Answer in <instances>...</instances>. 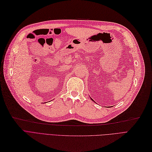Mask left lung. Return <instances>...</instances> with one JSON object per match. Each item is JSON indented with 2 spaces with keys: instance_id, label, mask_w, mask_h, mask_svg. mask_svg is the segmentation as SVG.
<instances>
[{
  "instance_id": "8db88e82",
  "label": "left lung",
  "mask_w": 152,
  "mask_h": 152,
  "mask_svg": "<svg viewBox=\"0 0 152 152\" xmlns=\"http://www.w3.org/2000/svg\"><path fill=\"white\" fill-rule=\"evenodd\" d=\"M91 99H92V101H93V102H94V100H93V99H92V98H91Z\"/></svg>"
}]
</instances>
